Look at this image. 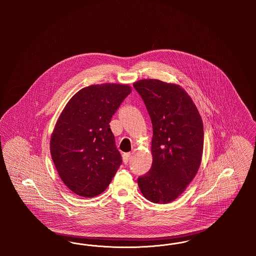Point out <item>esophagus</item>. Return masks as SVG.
I'll return each instance as SVG.
<instances>
[{"label":"esophagus","instance_id":"34e87169","mask_svg":"<svg viewBox=\"0 0 256 256\" xmlns=\"http://www.w3.org/2000/svg\"><path fill=\"white\" fill-rule=\"evenodd\" d=\"M130 158H132V154H130V152H126V154H122V161H124V163L126 164V163L130 161Z\"/></svg>","mask_w":256,"mask_h":256}]
</instances>
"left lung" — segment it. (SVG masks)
<instances>
[{"mask_svg":"<svg viewBox=\"0 0 256 256\" xmlns=\"http://www.w3.org/2000/svg\"><path fill=\"white\" fill-rule=\"evenodd\" d=\"M152 124V168L137 182L154 204H169L194 180L204 150V124L198 110L180 86L159 80L134 84Z\"/></svg>","mask_w":256,"mask_h":256,"instance_id":"8db88e82","label":"left lung"}]
</instances>
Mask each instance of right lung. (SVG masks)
I'll list each match as a JSON object with an SVG mask.
<instances>
[{
    "label": "right lung",
    "mask_w": 256,
    "mask_h": 256,
    "mask_svg": "<svg viewBox=\"0 0 256 256\" xmlns=\"http://www.w3.org/2000/svg\"><path fill=\"white\" fill-rule=\"evenodd\" d=\"M130 92L128 84L87 86L62 110L50 136V156L61 180L74 194H102L122 164L110 122Z\"/></svg>",
    "instance_id": "obj_1"
}]
</instances>
